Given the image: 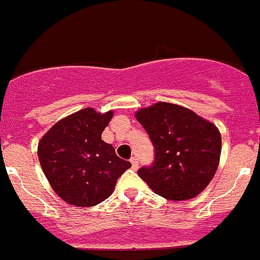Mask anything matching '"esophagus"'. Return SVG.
Here are the masks:
<instances>
[{
  "mask_svg": "<svg viewBox=\"0 0 260 260\" xmlns=\"http://www.w3.org/2000/svg\"><path fill=\"white\" fill-rule=\"evenodd\" d=\"M130 162H132V167L134 169H138L139 168V162H138V158L137 157H132L130 158Z\"/></svg>",
  "mask_w": 260,
  "mask_h": 260,
  "instance_id": "1",
  "label": "esophagus"
}]
</instances>
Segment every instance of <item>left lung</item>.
I'll list each match as a JSON object with an SVG mask.
<instances>
[{
  "label": "left lung",
  "instance_id": "obj_1",
  "mask_svg": "<svg viewBox=\"0 0 260 260\" xmlns=\"http://www.w3.org/2000/svg\"><path fill=\"white\" fill-rule=\"evenodd\" d=\"M153 147L152 167L138 174L168 201H189L212 181L221 155V134L215 123L181 105L158 102L137 110Z\"/></svg>",
  "mask_w": 260,
  "mask_h": 260
}]
</instances>
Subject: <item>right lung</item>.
Instances as JSON below:
<instances>
[{
	"label": "right lung",
	"mask_w": 260,
	"mask_h": 260,
	"mask_svg": "<svg viewBox=\"0 0 260 260\" xmlns=\"http://www.w3.org/2000/svg\"><path fill=\"white\" fill-rule=\"evenodd\" d=\"M113 114V110L100 113L84 108L59 119L39 142V161L50 187L71 206L102 203L113 192L118 177L132 167L102 139Z\"/></svg>",
	"instance_id": "obj_1"
}]
</instances>
